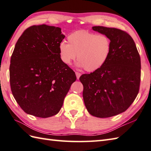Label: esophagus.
Instances as JSON below:
<instances>
[{
	"label": "esophagus",
	"instance_id": "obj_1",
	"mask_svg": "<svg viewBox=\"0 0 151 151\" xmlns=\"http://www.w3.org/2000/svg\"><path fill=\"white\" fill-rule=\"evenodd\" d=\"M76 77H77V79H79V78H80V76H81V73H79V72H76Z\"/></svg>",
	"mask_w": 151,
	"mask_h": 151
}]
</instances>
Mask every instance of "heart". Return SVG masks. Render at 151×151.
<instances>
[{"label": "heart", "instance_id": "1", "mask_svg": "<svg viewBox=\"0 0 151 151\" xmlns=\"http://www.w3.org/2000/svg\"><path fill=\"white\" fill-rule=\"evenodd\" d=\"M68 42L58 45L63 62L70 65L76 57L78 65L87 72H94L102 66L108 58L111 44L107 36L88 30H78L68 36Z\"/></svg>", "mask_w": 151, "mask_h": 151}]
</instances>
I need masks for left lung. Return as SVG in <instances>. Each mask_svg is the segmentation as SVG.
Returning <instances> with one entry per match:
<instances>
[{"label": "left lung", "instance_id": "1", "mask_svg": "<svg viewBox=\"0 0 151 151\" xmlns=\"http://www.w3.org/2000/svg\"><path fill=\"white\" fill-rule=\"evenodd\" d=\"M94 31L107 36L111 49L100 68L79 78L88 113L107 118L124 112L139 93L141 59L134 40L121 29L95 26Z\"/></svg>", "mask_w": 151, "mask_h": 151}]
</instances>
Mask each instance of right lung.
Here are the masks:
<instances>
[{
	"label": "right lung",
	"instance_id": "right-lung-1",
	"mask_svg": "<svg viewBox=\"0 0 151 151\" xmlns=\"http://www.w3.org/2000/svg\"><path fill=\"white\" fill-rule=\"evenodd\" d=\"M59 27L33 25L15 45L10 66L12 93L27 114L41 118L57 114L76 81L75 72L60 57L64 38Z\"/></svg>",
	"mask_w": 151,
	"mask_h": 151
}]
</instances>
